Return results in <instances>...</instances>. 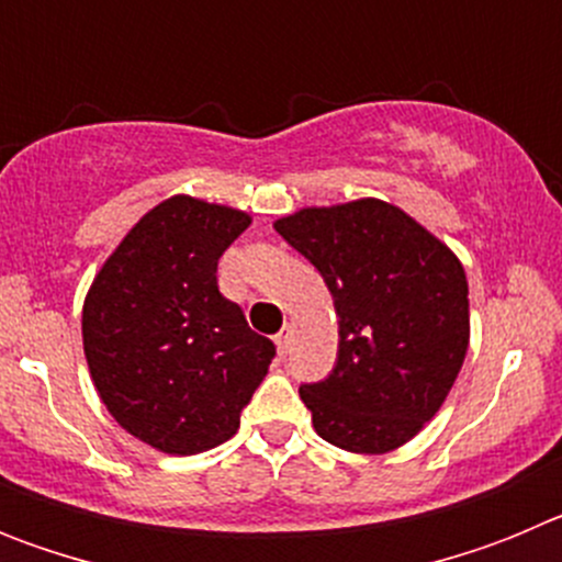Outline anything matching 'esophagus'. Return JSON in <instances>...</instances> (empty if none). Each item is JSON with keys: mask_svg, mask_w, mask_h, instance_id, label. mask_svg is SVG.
Instances as JSON below:
<instances>
[{"mask_svg": "<svg viewBox=\"0 0 562 562\" xmlns=\"http://www.w3.org/2000/svg\"><path fill=\"white\" fill-rule=\"evenodd\" d=\"M290 342H292V329H290V326H284V329H281V331H278V335H276L278 355L284 357L286 349H290Z\"/></svg>", "mask_w": 562, "mask_h": 562, "instance_id": "esophagus-1", "label": "esophagus"}]
</instances>
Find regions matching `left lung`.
I'll use <instances>...</instances> for the list:
<instances>
[{
    "label": "left lung",
    "mask_w": 562,
    "mask_h": 562,
    "mask_svg": "<svg viewBox=\"0 0 562 562\" xmlns=\"http://www.w3.org/2000/svg\"><path fill=\"white\" fill-rule=\"evenodd\" d=\"M276 231L310 258L335 301V369L301 385L317 436L349 453L396 450L434 419L464 362V267L382 200L304 207Z\"/></svg>",
    "instance_id": "1"
}]
</instances>
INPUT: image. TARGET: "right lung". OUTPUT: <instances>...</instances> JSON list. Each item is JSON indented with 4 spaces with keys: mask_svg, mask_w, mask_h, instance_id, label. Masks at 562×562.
I'll return each instance as SVG.
<instances>
[{
    "mask_svg": "<svg viewBox=\"0 0 562 562\" xmlns=\"http://www.w3.org/2000/svg\"><path fill=\"white\" fill-rule=\"evenodd\" d=\"M247 225L241 211L171 196L126 233L83 301V355L103 405L162 453L231 439L276 357L216 284Z\"/></svg>",
    "mask_w": 562,
    "mask_h": 562,
    "instance_id": "1",
    "label": "right lung"
}]
</instances>
